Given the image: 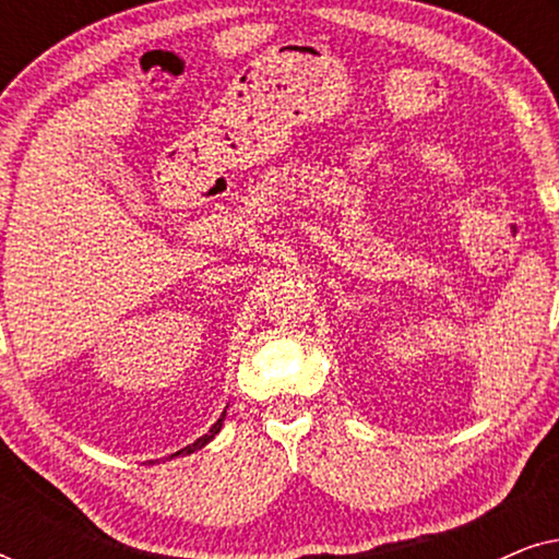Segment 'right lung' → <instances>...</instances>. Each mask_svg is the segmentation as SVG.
Segmentation results:
<instances>
[{
    "instance_id": "add662e5",
    "label": "right lung",
    "mask_w": 559,
    "mask_h": 559,
    "mask_svg": "<svg viewBox=\"0 0 559 559\" xmlns=\"http://www.w3.org/2000/svg\"><path fill=\"white\" fill-rule=\"evenodd\" d=\"M224 419H226V409L221 412V417L216 419V423H213V427L209 430V435H203V438H198L193 445H188V448H182V450H178V453H173V455H190V453H195V450H201V448H205L209 445V442L216 438V435L221 432V427H224ZM170 455V457H173Z\"/></svg>"
}]
</instances>
